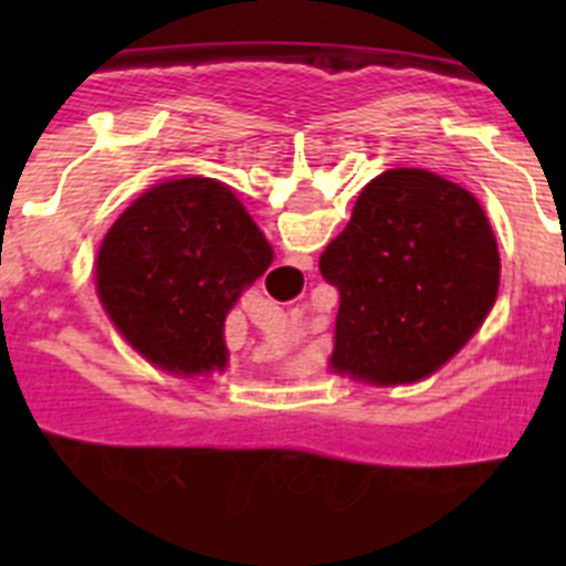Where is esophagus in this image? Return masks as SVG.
I'll list each match as a JSON object with an SVG mask.
<instances>
[{
  "instance_id": "34e87169",
  "label": "esophagus",
  "mask_w": 566,
  "mask_h": 566,
  "mask_svg": "<svg viewBox=\"0 0 566 566\" xmlns=\"http://www.w3.org/2000/svg\"><path fill=\"white\" fill-rule=\"evenodd\" d=\"M283 269H294V272H308V269H312V258H294L292 263H280L277 269H274V274H280L283 272Z\"/></svg>"
}]
</instances>
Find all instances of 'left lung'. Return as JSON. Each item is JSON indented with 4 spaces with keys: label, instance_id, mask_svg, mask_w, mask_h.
<instances>
[{
    "label": "left lung",
    "instance_id": "obj_1",
    "mask_svg": "<svg viewBox=\"0 0 566 566\" xmlns=\"http://www.w3.org/2000/svg\"><path fill=\"white\" fill-rule=\"evenodd\" d=\"M319 274L339 292L328 371L385 388L462 352L496 306L502 260L468 189L397 167L365 184Z\"/></svg>",
    "mask_w": 566,
    "mask_h": 566
}]
</instances>
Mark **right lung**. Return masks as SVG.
Instances as JSON below:
<instances>
[{
    "mask_svg": "<svg viewBox=\"0 0 566 566\" xmlns=\"http://www.w3.org/2000/svg\"><path fill=\"white\" fill-rule=\"evenodd\" d=\"M274 249L218 178H169L142 192L107 229L96 294L133 352L175 377L229 368L223 328Z\"/></svg>",
    "mask_w": 566,
    "mask_h": 566,
    "instance_id": "1",
    "label": "right lung"
}]
</instances>
